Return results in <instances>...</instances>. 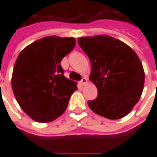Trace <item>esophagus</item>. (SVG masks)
Returning a JSON list of instances; mask_svg holds the SVG:
<instances>
[{
	"label": "esophagus",
	"mask_w": 157,
	"mask_h": 157,
	"mask_svg": "<svg viewBox=\"0 0 157 157\" xmlns=\"http://www.w3.org/2000/svg\"><path fill=\"white\" fill-rule=\"evenodd\" d=\"M86 82H87V79H86V77H83V78L82 79V81L80 82V83H81L82 85H85V84H86Z\"/></svg>",
	"instance_id": "esophagus-1"
}]
</instances>
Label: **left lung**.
Here are the masks:
<instances>
[{"label":"left lung","mask_w":157,"mask_h":157,"mask_svg":"<svg viewBox=\"0 0 157 157\" xmlns=\"http://www.w3.org/2000/svg\"><path fill=\"white\" fill-rule=\"evenodd\" d=\"M79 45L89 57V79L98 88V97L88 101L93 112L109 119L128 114L144 88L145 71L133 49L107 35L79 38Z\"/></svg>","instance_id":"obj_1"}]
</instances>
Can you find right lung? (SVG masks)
Instances as JSON below:
<instances>
[{
  "mask_svg": "<svg viewBox=\"0 0 157 157\" xmlns=\"http://www.w3.org/2000/svg\"><path fill=\"white\" fill-rule=\"evenodd\" d=\"M75 45L74 38L48 36L28 45L17 56L12 91L21 109L33 120L51 122L67 109L77 86L64 75L60 62Z\"/></svg>",
  "mask_w": 157,
  "mask_h": 157,
  "instance_id": "1",
  "label": "right lung"
}]
</instances>
